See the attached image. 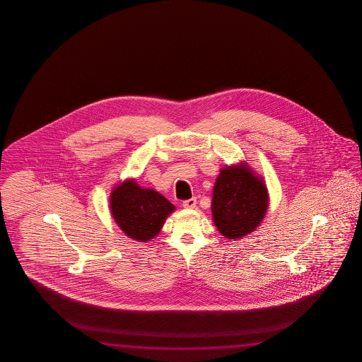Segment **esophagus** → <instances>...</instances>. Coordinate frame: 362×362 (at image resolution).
Here are the masks:
<instances>
[{
	"label": "esophagus",
	"mask_w": 362,
	"mask_h": 362,
	"mask_svg": "<svg viewBox=\"0 0 362 362\" xmlns=\"http://www.w3.org/2000/svg\"><path fill=\"white\" fill-rule=\"evenodd\" d=\"M182 206L185 209H194L197 206V199L195 197H192V199H189V200H185L184 204H182Z\"/></svg>",
	"instance_id": "esophagus-1"
}]
</instances>
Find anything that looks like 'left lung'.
Wrapping results in <instances>:
<instances>
[{
    "mask_svg": "<svg viewBox=\"0 0 362 362\" xmlns=\"http://www.w3.org/2000/svg\"><path fill=\"white\" fill-rule=\"evenodd\" d=\"M264 177L245 160L226 165L215 180L211 215L215 227L228 239L245 237L257 229L269 209Z\"/></svg>",
    "mask_w": 362,
    "mask_h": 362,
    "instance_id": "1",
    "label": "left lung"
}]
</instances>
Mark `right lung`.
Returning a JSON list of instances; mask_svg holds the SVG:
<instances>
[{
	"instance_id": "right-lung-1",
	"label": "right lung",
	"mask_w": 362,
	"mask_h": 362,
	"mask_svg": "<svg viewBox=\"0 0 362 362\" xmlns=\"http://www.w3.org/2000/svg\"><path fill=\"white\" fill-rule=\"evenodd\" d=\"M112 219L122 232L138 242H149L157 237L165 219L176 210L162 194L144 189L134 178L117 185L110 194Z\"/></svg>"
}]
</instances>
